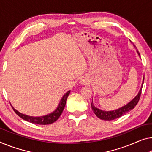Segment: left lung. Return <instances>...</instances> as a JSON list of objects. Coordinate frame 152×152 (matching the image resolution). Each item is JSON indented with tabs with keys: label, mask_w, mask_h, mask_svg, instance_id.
<instances>
[{
	"label": "left lung",
	"mask_w": 152,
	"mask_h": 152,
	"mask_svg": "<svg viewBox=\"0 0 152 152\" xmlns=\"http://www.w3.org/2000/svg\"><path fill=\"white\" fill-rule=\"evenodd\" d=\"M134 48L136 46L134 45H133ZM137 53L140 56V54L139 53V51L137 50ZM143 81H144V77H143V80H142V83L141 85V87L140 89L139 93L134 98H133L132 100L127 104L124 105V106H122L121 108H117V109L113 110H110V111H106V110H103L99 109V108H98L96 106H94V102H93V99H92V102H91V108L93 110V111L96 114V115L98 118L102 119V120H106V121H111V120L119 118V117H121L122 115H125L126 113H128L129 111H130L131 110H132L134 108L136 105L137 104V103L139 102L140 97H141V90H142V85H143Z\"/></svg>",
	"instance_id": "1"
}]
</instances>
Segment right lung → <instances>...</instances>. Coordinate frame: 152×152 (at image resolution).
<instances>
[{"mask_svg": "<svg viewBox=\"0 0 152 152\" xmlns=\"http://www.w3.org/2000/svg\"><path fill=\"white\" fill-rule=\"evenodd\" d=\"M69 94H70V90L63 95L62 98L61 99L59 103H58L57 108H56L53 112H52L51 113H49V114L48 115H44V116L33 117V116H29V115L22 114V113L18 111L16 109H15L12 105L11 104V106H12V108L13 109V110H14V112L16 113L20 117H21L22 119L25 120V121H27L28 122H31V123L32 124H39V125H48V124H51L54 123V121H56V120L59 118L61 115V113H63V109H64L65 104H66L67 98L69 95Z\"/></svg>", "mask_w": 152, "mask_h": 152, "instance_id": "1", "label": "right lung"}]
</instances>
